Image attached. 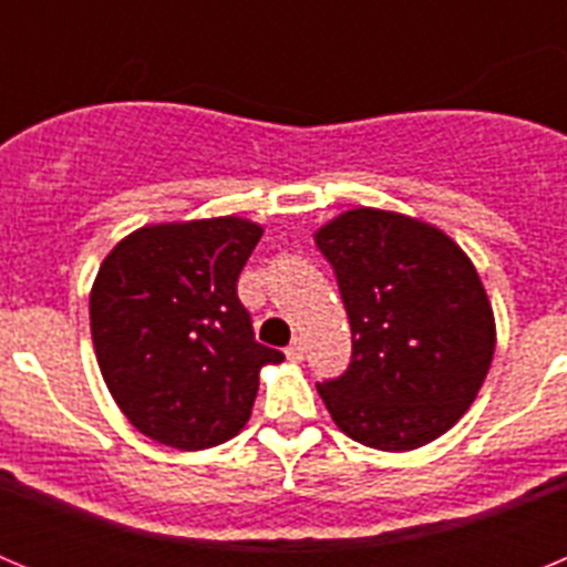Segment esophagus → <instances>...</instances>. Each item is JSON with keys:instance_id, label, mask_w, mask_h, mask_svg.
Returning a JSON list of instances; mask_svg holds the SVG:
<instances>
[{"instance_id": "1", "label": "esophagus", "mask_w": 567, "mask_h": 567, "mask_svg": "<svg viewBox=\"0 0 567 567\" xmlns=\"http://www.w3.org/2000/svg\"><path fill=\"white\" fill-rule=\"evenodd\" d=\"M303 352H307V346H303V340L300 338H295L292 343L287 346V358L292 360V363H300V360H303Z\"/></svg>"}]
</instances>
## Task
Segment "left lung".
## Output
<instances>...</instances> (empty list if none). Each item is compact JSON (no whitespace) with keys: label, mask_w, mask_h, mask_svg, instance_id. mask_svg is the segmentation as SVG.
<instances>
[{"label":"left lung","mask_w":567,"mask_h":567,"mask_svg":"<svg viewBox=\"0 0 567 567\" xmlns=\"http://www.w3.org/2000/svg\"><path fill=\"white\" fill-rule=\"evenodd\" d=\"M338 275L352 363L318 394L346 437L412 452L468 412L497 327L468 255L432 224L358 207L315 233Z\"/></svg>","instance_id":"8db88e82"}]
</instances>
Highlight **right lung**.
Wrapping results in <instances>:
<instances>
[{
	"label": "right lung",
	"mask_w": 567,
	"mask_h": 567,
	"mask_svg": "<svg viewBox=\"0 0 567 567\" xmlns=\"http://www.w3.org/2000/svg\"><path fill=\"white\" fill-rule=\"evenodd\" d=\"M264 229L247 218L150 224L110 249L90 289V332L124 417L162 445L202 452L247 425L258 374L238 275Z\"/></svg>",
	"instance_id": "obj_1"
}]
</instances>
